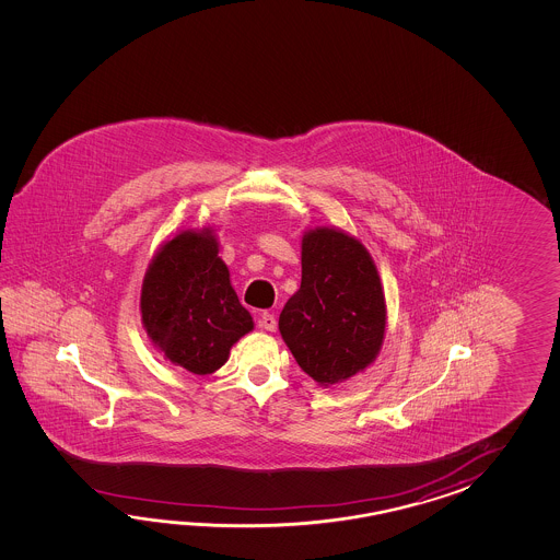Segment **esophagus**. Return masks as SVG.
Masks as SVG:
<instances>
[{
    "label": "esophagus",
    "mask_w": 560,
    "mask_h": 560,
    "mask_svg": "<svg viewBox=\"0 0 560 560\" xmlns=\"http://www.w3.org/2000/svg\"><path fill=\"white\" fill-rule=\"evenodd\" d=\"M260 326H262L264 330H268V332H275L276 326H278L275 314L262 312V314H260Z\"/></svg>",
    "instance_id": "esophagus-1"
}]
</instances>
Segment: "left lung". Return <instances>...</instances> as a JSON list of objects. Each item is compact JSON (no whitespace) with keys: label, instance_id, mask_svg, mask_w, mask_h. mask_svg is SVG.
<instances>
[{"label":"left lung","instance_id":"left-lung-1","mask_svg":"<svg viewBox=\"0 0 560 560\" xmlns=\"http://www.w3.org/2000/svg\"><path fill=\"white\" fill-rule=\"evenodd\" d=\"M278 326L300 369L324 386L366 369L386 326L381 278L366 248L345 232H308L302 282Z\"/></svg>","mask_w":560,"mask_h":560}]
</instances>
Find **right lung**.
I'll list each match as a JSON object with an SVG mask.
<instances>
[{
    "instance_id": "add662e5",
    "label": "right lung",
    "mask_w": 560,
    "mask_h": 560,
    "mask_svg": "<svg viewBox=\"0 0 560 560\" xmlns=\"http://www.w3.org/2000/svg\"><path fill=\"white\" fill-rule=\"evenodd\" d=\"M142 320L170 362L200 376L224 366L254 328L208 232H182L158 252L143 278Z\"/></svg>"
}]
</instances>
